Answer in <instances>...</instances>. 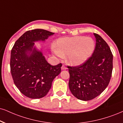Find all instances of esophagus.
I'll return each mask as SVG.
<instances>
[{
	"mask_svg": "<svg viewBox=\"0 0 123 123\" xmlns=\"http://www.w3.org/2000/svg\"><path fill=\"white\" fill-rule=\"evenodd\" d=\"M62 69H63V70H64V69H67V67L64 66V65H63V66H62Z\"/></svg>",
	"mask_w": 123,
	"mask_h": 123,
	"instance_id": "34e87169",
	"label": "esophagus"
}]
</instances>
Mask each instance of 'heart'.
I'll list each match as a JSON object with an SVG mask.
<instances>
[{
    "mask_svg": "<svg viewBox=\"0 0 123 123\" xmlns=\"http://www.w3.org/2000/svg\"><path fill=\"white\" fill-rule=\"evenodd\" d=\"M95 49V42L92 37L76 36L59 39L53 52L57 56H66L70 65L79 66L91 56Z\"/></svg>",
    "mask_w": 123,
    "mask_h": 123,
    "instance_id": "heart-1",
    "label": "heart"
}]
</instances>
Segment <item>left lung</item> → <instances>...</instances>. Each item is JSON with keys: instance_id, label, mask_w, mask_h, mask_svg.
Here are the masks:
<instances>
[{"instance_id": "left-lung-1", "label": "left lung", "mask_w": 123, "mask_h": 123, "mask_svg": "<svg viewBox=\"0 0 123 123\" xmlns=\"http://www.w3.org/2000/svg\"><path fill=\"white\" fill-rule=\"evenodd\" d=\"M96 46L92 55L78 66H68L69 88L78 99L88 101L100 95L110 83L113 69V55L108 44L94 33Z\"/></svg>"}]
</instances>
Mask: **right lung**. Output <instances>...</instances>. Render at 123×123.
<instances>
[{"mask_svg":"<svg viewBox=\"0 0 123 123\" xmlns=\"http://www.w3.org/2000/svg\"><path fill=\"white\" fill-rule=\"evenodd\" d=\"M54 33L42 29L28 31L15 43L11 52L10 68L13 82L21 93L31 98L45 96L54 79L61 72V63L47 62L35 42L44 41Z\"/></svg>","mask_w":123,"mask_h":123,"instance_id":"obj_1","label":"right lung"}]
</instances>
